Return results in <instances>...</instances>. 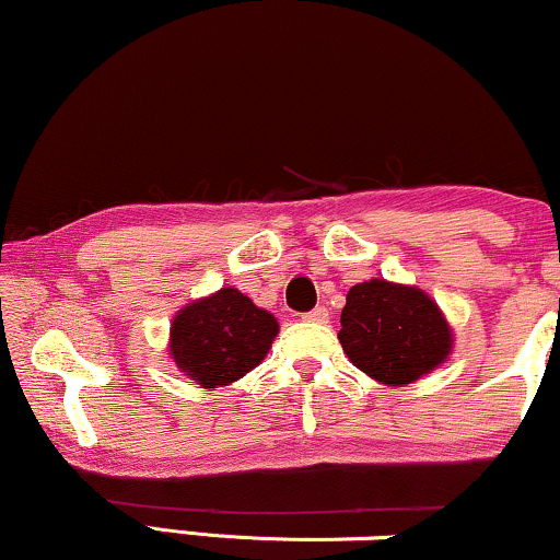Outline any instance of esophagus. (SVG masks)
Masks as SVG:
<instances>
[{
  "label": "esophagus",
  "mask_w": 560,
  "mask_h": 560,
  "mask_svg": "<svg viewBox=\"0 0 560 560\" xmlns=\"http://www.w3.org/2000/svg\"><path fill=\"white\" fill-rule=\"evenodd\" d=\"M303 318H306V322H311V324H326V322H329V308L316 306L314 311H308V314H303Z\"/></svg>",
  "instance_id": "34e87169"
}]
</instances>
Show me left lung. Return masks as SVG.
<instances>
[{"label":"left lung","mask_w":560,"mask_h":560,"mask_svg":"<svg viewBox=\"0 0 560 560\" xmlns=\"http://www.w3.org/2000/svg\"><path fill=\"white\" fill-rule=\"evenodd\" d=\"M339 342L362 373L404 386L447 358L453 334L438 303L422 290L370 280L347 293Z\"/></svg>","instance_id":"obj_1"}]
</instances>
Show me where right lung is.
<instances>
[{
  "instance_id": "add662e5",
  "label": "right lung",
  "mask_w": 560,
  "mask_h": 560,
  "mask_svg": "<svg viewBox=\"0 0 560 560\" xmlns=\"http://www.w3.org/2000/svg\"><path fill=\"white\" fill-rule=\"evenodd\" d=\"M278 322L236 288L195 301L174 316L170 352L206 388L229 386L265 360Z\"/></svg>"
}]
</instances>
